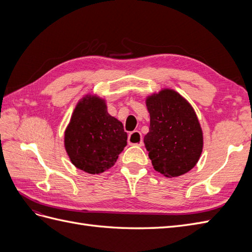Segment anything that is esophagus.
<instances>
[{"instance_id": "esophagus-1", "label": "esophagus", "mask_w": 252, "mask_h": 252, "mask_svg": "<svg viewBox=\"0 0 252 252\" xmlns=\"http://www.w3.org/2000/svg\"><path fill=\"white\" fill-rule=\"evenodd\" d=\"M128 144L129 145H138V146H142L143 145V139L142 134L140 131L134 130L129 133L128 135Z\"/></svg>"}]
</instances>
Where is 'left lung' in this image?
I'll use <instances>...</instances> for the list:
<instances>
[{
	"label": "left lung",
	"instance_id": "left-lung-1",
	"mask_svg": "<svg viewBox=\"0 0 252 252\" xmlns=\"http://www.w3.org/2000/svg\"><path fill=\"white\" fill-rule=\"evenodd\" d=\"M150 116L145 147L156 171L179 177L191 170L203 149V133L196 114L178 93L164 89L146 100Z\"/></svg>",
	"mask_w": 252,
	"mask_h": 252
}]
</instances>
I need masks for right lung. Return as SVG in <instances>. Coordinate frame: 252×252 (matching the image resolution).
Returning a JSON list of instances; mask_svg holds the SVG:
<instances>
[{
	"label": "right lung",
	"mask_w": 252,
	"mask_h": 252,
	"mask_svg": "<svg viewBox=\"0 0 252 252\" xmlns=\"http://www.w3.org/2000/svg\"><path fill=\"white\" fill-rule=\"evenodd\" d=\"M127 145L123 124L107 112L96 96H86L75 107L65 131V148L77 168L101 173L116 163Z\"/></svg>",
	"instance_id": "obj_1"
}]
</instances>
